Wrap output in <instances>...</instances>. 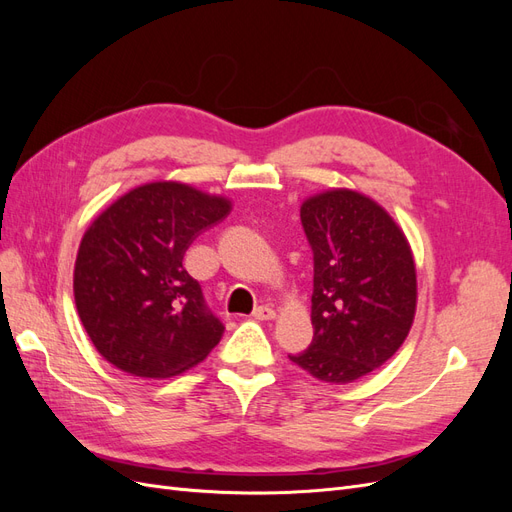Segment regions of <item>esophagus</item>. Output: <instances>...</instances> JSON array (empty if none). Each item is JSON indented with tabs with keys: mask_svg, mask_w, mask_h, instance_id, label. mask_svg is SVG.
I'll use <instances>...</instances> for the list:
<instances>
[{
	"mask_svg": "<svg viewBox=\"0 0 512 512\" xmlns=\"http://www.w3.org/2000/svg\"><path fill=\"white\" fill-rule=\"evenodd\" d=\"M254 320H275V309L269 305H260L254 309Z\"/></svg>",
	"mask_w": 512,
	"mask_h": 512,
	"instance_id": "esophagus-1",
	"label": "esophagus"
}]
</instances>
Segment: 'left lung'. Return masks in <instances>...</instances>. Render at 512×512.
Returning a JSON list of instances; mask_svg holds the SVG:
<instances>
[{"mask_svg": "<svg viewBox=\"0 0 512 512\" xmlns=\"http://www.w3.org/2000/svg\"><path fill=\"white\" fill-rule=\"evenodd\" d=\"M301 222L314 250V339L290 361L320 382L350 384L389 361L412 329V247L389 211L350 188L307 196Z\"/></svg>", "mask_w": 512, "mask_h": 512, "instance_id": "8db88e82", "label": "left lung"}]
</instances>
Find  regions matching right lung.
Returning a JSON list of instances; mask_svg holds the SVG:
<instances>
[{
	"mask_svg": "<svg viewBox=\"0 0 512 512\" xmlns=\"http://www.w3.org/2000/svg\"><path fill=\"white\" fill-rule=\"evenodd\" d=\"M230 207L190 183L151 181L89 224L74 262V303L108 363L138 378H173L220 344L224 324L207 312L183 254Z\"/></svg>",
	"mask_w": 512,
	"mask_h": 512,
	"instance_id": "right-lung-1",
	"label": "right lung"
}]
</instances>
